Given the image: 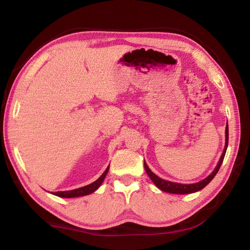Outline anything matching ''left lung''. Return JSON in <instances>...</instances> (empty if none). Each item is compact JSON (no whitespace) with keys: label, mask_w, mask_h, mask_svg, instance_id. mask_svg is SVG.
Returning <instances> with one entry per match:
<instances>
[{"label":"left lung","mask_w":250,"mask_h":250,"mask_svg":"<svg viewBox=\"0 0 250 250\" xmlns=\"http://www.w3.org/2000/svg\"><path fill=\"white\" fill-rule=\"evenodd\" d=\"M228 137H229V130H228V124H227V125H226V144H225V148H224L223 154H222V156H220V159L218 161V164L216 165L215 169L212 171L211 175H208L206 179L201 180L200 182L193 183V184H181V183H176V182L167 181V180H164V179L158 177V176L155 175V173H153L151 170H150V168L146 164V162H144L145 169H146V172L148 173L149 178L151 179L152 182L156 185V188H160L161 190L166 191V193H170V194H190V193H196V191H198V190L204 188L205 187H207V185L212 181L213 178L216 176V173L219 170L220 166H222V163H223L224 158H225V154H226V150H227V147H228Z\"/></svg>","instance_id":"obj_1"}]
</instances>
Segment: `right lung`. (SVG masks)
<instances>
[{
  "mask_svg": "<svg viewBox=\"0 0 250 250\" xmlns=\"http://www.w3.org/2000/svg\"><path fill=\"white\" fill-rule=\"evenodd\" d=\"M109 169V166H107V168L102 173V176L99 178L98 180H96L95 182H92L88 185H86V187L83 188H75L72 190H65V191H55L53 193L55 196H59L62 197V198H74V197H81V196H85V195H89L91 193H94L96 189L99 188V187L102 184L104 178L107 175Z\"/></svg>",
  "mask_w": 250,
  "mask_h": 250,
  "instance_id": "obj_1",
  "label": "right lung"
}]
</instances>
